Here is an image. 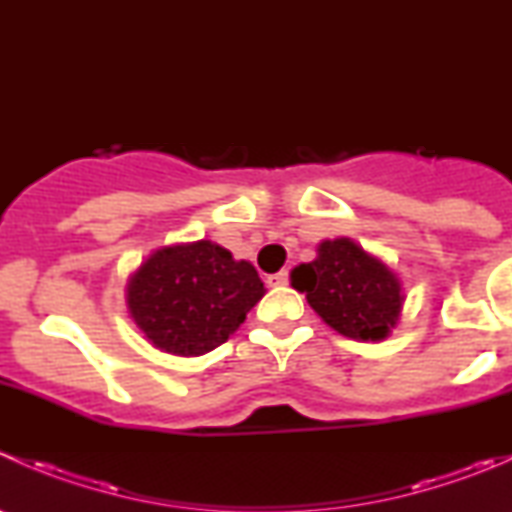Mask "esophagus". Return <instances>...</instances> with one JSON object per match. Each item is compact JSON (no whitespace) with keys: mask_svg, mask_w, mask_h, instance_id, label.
<instances>
[{"mask_svg":"<svg viewBox=\"0 0 512 512\" xmlns=\"http://www.w3.org/2000/svg\"><path fill=\"white\" fill-rule=\"evenodd\" d=\"M289 282V272L282 270V272H275V275L267 277V285L270 287H285Z\"/></svg>","mask_w":512,"mask_h":512,"instance_id":"obj_1","label":"esophagus"}]
</instances>
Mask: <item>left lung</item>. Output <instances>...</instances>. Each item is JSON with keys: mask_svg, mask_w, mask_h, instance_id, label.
I'll use <instances>...</instances> for the list:
<instances>
[{"mask_svg": "<svg viewBox=\"0 0 512 512\" xmlns=\"http://www.w3.org/2000/svg\"><path fill=\"white\" fill-rule=\"evenodd\" d=\"M292 287L324 322L352 339H384L401 312L394 272L342 237L319 245L317 260L292 272Z\"/></svg>", "mask_w": 512, "mask_h": 512, "instance_id": "8db88e82", "label": "left lung"}]
</instances>
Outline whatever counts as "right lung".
<instances>
[{"label": "right lung", "instance_id": "obj_1", "mask_svg": "<svg viewBox=\"0 0 512 512\" xmlns=\"http://www.w3.org/2000/svg\"><path fill=\"white\" fill-rule=\"evenodd\" d=\"M262 294L250 262L200 240L153 252L128 282V309L153 347L200 356L225 344Z\"/></svg>", "mask_w": 512, "mask_h": 512}]
</instances>
